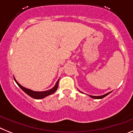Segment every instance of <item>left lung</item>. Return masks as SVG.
<instances>
[{
  "label": "left lung",
  "mask_w": 133,
  "mask_h": 133,
  "mask_svg": "<svg viewBox=\"0 0 133 133\" xmlns=\"http://www.w3.org/2000/svg\"><path fill=\"white\" fill-rule=\"evenodd\" d=\"M110 92H108V93L105 94V95H102V96H92V95H89V96H90V97H91V98H96V99H100V98H104V97H106L107 95H109V94H110Z\"/></svg>",
  "instance_id": "8db88e82"
}]
</instances>
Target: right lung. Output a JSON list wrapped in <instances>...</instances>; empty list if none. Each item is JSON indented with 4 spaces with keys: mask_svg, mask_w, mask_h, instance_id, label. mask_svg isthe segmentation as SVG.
I'll list each match as a JSON object with an SVG mask.
<instances>
[{
    "mask_svg": "<svg viewBox=\"0 0 133 133\" xmlns=\"http://www.w3.org/2000/svg\"><path fill=\"white\" fill-rule=\"evenodd\" d=\"M14 79H15L16 84L19 86L20 88H21L25 93H26L27 95H29V96L31 97L32 98H35V99H41V98H44V97H47L49 95L53 94L54 92L57 90V88H58V81H59V80H58V81L56 82L55 87H54L52 89H50V90H46V91H42V92H37V91H34V90H30V89H26V88L24 87H23L22 85H21V84L16 81V79H15V78H14Z\"/></svg>",
    "mask_w": 133,
    "mask_h": 133,
    "instance_id": "right-lung-1",
    "label": "right lung"
}]
</instances>
